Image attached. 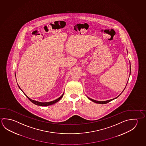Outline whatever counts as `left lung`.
Listing matches in <instances>:
<instances>
[{"mask_svg": "<svg viewBox=\"0 0 146 146\" xmlns=\"http://www.w3.org/2000/svg\"><path fill=\"white\" fill-rule=\"evenodd\" d=\"M131 74V64H130V75ZM128 82H127V84H126V86H127V84H128ZM126 86H125V87H126ZM125 89H123V91H122V92L120 93V94L118 96H117L116 97H115V98H113V99H111V100H106V101H98V100H93V99H92V98H90V97H88V96H87L88 97V98H89V100H91V101H92V102H95V103H97V104H107V103H108V102H111V101H112V100H115V99H116V98H117L119 95H120L122 93H123V91H124V90L125 89Z\"/></svg>", "mask_w": 146, "mask_h": 146, "instance_id": "1", "label": "left lung"}]
</instances>
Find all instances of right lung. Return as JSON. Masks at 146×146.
Returning a JSON list of instances; mask_svg holds the SVG:
<instances>
[{"label":"right lung","instance_id":"1","mask_svg":"<svg viewBox=\"0 0 146 146\" xmlns=\"http://www.w3.org/2000/svg\"><path fill=\"white\" fill-rule=\"evenodd\" d=\"M18 86L19 88V89L23 91V90L21 89V88L19 86V85L18 84ZM23 93L25 94V95H26V96L27 97V98H28L29 100H30V101H31V102H32V103H33L34 104H35V105H37V106H50V105H53L54 104H55V103H56V102H58L59 100H61V98H62V96H63V95H64V93L62 94V96H60L59 98H58L56 100H54L53 101H51V102H38V101H36V100H31V98H30L27 95L24 93V92L23 91Z\"/></svg>","mask_w":146,"mask_h":146}]
</instances>
